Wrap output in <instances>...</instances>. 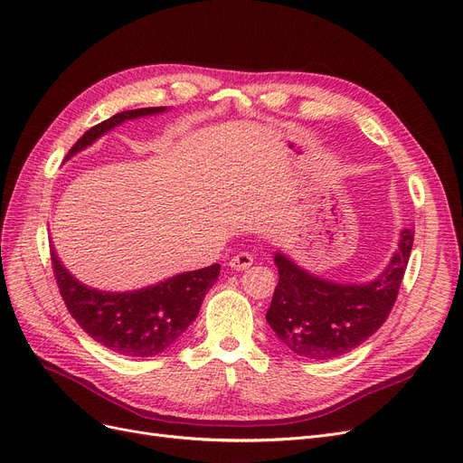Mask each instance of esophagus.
<instances>
[{"label": "esophagus", "mask_w": 463, "mask_h": 463, "mask_svg": "<svg viewBox=\"0 0 463 463\" xmlns=\"http://www.w3.org/2000/svg\"><path fill=\"white\" fill-rule=\"evenodd\" d=\"M252 262H254L252 254H249V252H239V254H235V256L232 258V260H230V268L235 269V271H243V269H249V268L252 266Z\"/></svg>", "instance_id": "34e87169"}]
</instances>
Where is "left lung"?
Here are the masks:
<instances>
[{
	"instance_id": "8db88e82",
	"label": "left lung",
	"mask_w": 463,
	"mask_h": 463,
	"mask_svg": "<svg viewBox=\"0 0 463 463\" xmlns=\"http://www.w3.org/2000/svg\"><path fill=\"white\" fill-rule=\"evenodd\" d=\"M412 243V230H404L392 264L366 285L323 281L277 252L279 283L266 313L277 338L296 355L313 361L335 359L359 347L390 317Z\"/></svg>"
}]
</instances>
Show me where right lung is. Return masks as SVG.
I'll list each match as a JSON object with an SVG mask.
<instances>
[{"label": "right lung", "mask_w": 463, "mask_h": 463, "mask_svg": "<svg viewBox=\"0 0 463 463\" xmlns=\"http://www.w3.org/2000/svg\"><path fill=\"white\" fill-rule=\"evenodd\" d=\"M165 108H138L116 114L89 131L71 146L66 159L95 142L109 128L163 112ZM51 264L70 316L87 335L125 357H154L173 345L195 321L203 298L216 283L220 266L180 273L156 287L135 292H100L89 288L62 268L51 249Z\"/></svg>", "instance_id": "1"}]
</instances>
